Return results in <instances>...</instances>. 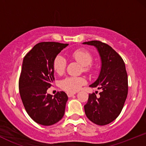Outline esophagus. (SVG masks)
I'll list each match as a JSON object with an SVG mask.
<instances>
[{
  "label": "esophagus",
  "instance_id": "34e87169",
  "mask_svg": "<svg viewBox=\"0 0 146 146\" xmlns=\"http://www.w3.org/2000/svg\"><path fill=\"white\" fill-rule=\"evenodd\" d=\"M75 94H76L75 93H69V92H68V93H67V95H68V98H71V97H73V95H75Z\"/></svg>",
  "mask_w": 146,
  "mask_h": 146
}]
</instances>
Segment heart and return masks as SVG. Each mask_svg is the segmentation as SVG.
<instances>
[{"label":"heart","instance_id":"b5f03b06","mask_svg":"<svg viewBox=\"0 0 146 146\" xmlns=\"http://www.w3.org/2000/svg\"><path fill=\"white\" fill-rule=\"evenodd\" d=\"M72 57L84 66V71L88 72L90 70L89 65L93 62V56L89 51L85 49H78L72 53ZM66 60L61 55H58L53 60V66L54 71L58 74H62L64 71L66 66ZM86 80L84 77L70 76L66 77L60 82V86L66 91L74 93L80 89Z\"/></svg>","mask_w":146,"mask_h":146}]
</instances>
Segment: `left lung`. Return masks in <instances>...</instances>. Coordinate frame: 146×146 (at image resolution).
Returning <instances> with one entry per match:
<instances>
[{"mask_svg":"<svg viewBox=\"0 0 146 146\" xmlns=\"http://www.w3.org/2000/svg\"><path fill=\"white\" fill-rule=\"evenodd\" d=\"M95 46L101 60L98 79L89 85L102 89L98 98L89 94L84 111L88 119L97 125H104L113 121L121 112L128 95V75L121 57L111 46L98 40L83 42Z\"/></svg>","mask_w":146,"mask_h":146,"instance_id":"obj_1","label":"left lung"}]
</instances>
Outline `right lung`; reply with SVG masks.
I'll use <instances>...</instances> for the list:
<instances>
[{
  "mask_svg": "<svg viewBox=\"0 0 146 146\" xmlns=\"http://www.w3.org/2000/svg\"><path fill=\"white\" fill-rule=\"evenodd\" d=\"M68 44L43 42L35 45L23 59L19 79V91L27 113L34 121L51 125L64 115L68 96L64 92L47 94L54 80L55 58Z\"/></svg>",
  "mask_w": 146,
  "mask_h": 146,
  "instance_id": "add662e5",
  "label": "right lung"
}]
</instances>
